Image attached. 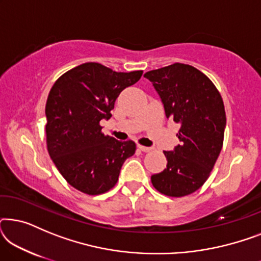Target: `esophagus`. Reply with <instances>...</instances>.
Here are the masks:
<instances>
[{"label": "esophagus", "instance_id": "34e87169", "mask_svg": "<svg viewBox=\"0 0 261 261\" xmlns=\"http://www.w3.org/2000/svg\"><path fill=\"white\" fill-rule=\"evenodd\" d=\"M138 148L140 149V151H142V152H149V151H152L151 147H146V146H142V145H138Z\"/></svg>", "mask_w": 261, "mask_h": 261}]
</instances>
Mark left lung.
<instances>
[{"instance_id":"left-lung-1","label":"left lung","mask_w":261,"mask_h":261,"mask_svg":"<svg viewBox=\"0 0 261 261\" xmlns=\"http://www.w3.org/2000/svg\"><path fill=\"white\" fill-rule=\"evenodd\" d=\"M152 82L167 119L179 123V145L164 151L166 169L151 177L156 190L170 197H183L198 190L208 179L223 145L226 112L222 97L201 71L176 63L144 74Z\"/></svg>"}]
</instances>
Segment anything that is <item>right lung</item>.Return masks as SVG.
Instances as JSON below:
<instances>
[{"mask_svg": "<svg viewBox=\"0 0 261 261\" xmlns=\"http://www.w3.org/2000/svg\"><path fill=\"white\" fill-rule=\"evenodd\" d=\"M141 74L142 71L116 72L98 63H85L53 84L45 108L46 142L49 156L71 187L99 195L116 184L124 160L134 154L137 146L103 134L99 121L112 117L117 96Z\"/></svg>", "mask_w": 261, "mask_h": 261, "instance_id": "obj_1", "label": "right lung"}]
</instances>
